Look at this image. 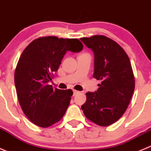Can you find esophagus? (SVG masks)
I'll list each match as a JSON object with an SVG mask.
<instances>
[{
	"label": "esophagus",
	"mask_w": 151,
	"mask_h": 151,
	"mask_svg": "<svg viewBox=\"0 0 151 151\" xmlns=\"http://www.w3.org/2000/svg\"><path fill=\"white\" fill-rule=\"evenodd\" d=\"M73 92H74V96H75L76 94H77V93H79L78 91H76V90H74V91H73Z\"/></svg>",
	"instance_id": "1"
}]
</instances>
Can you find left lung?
<instances>
[{
	"label": "left lung",
	"instance_id": "1",
	"mask_svg": "<svg viewBox=\"0 0 151 151\" xmlns=\"http://www.w3.org/2000/svg\"><path fill=\"white\" fill-rule=\"evenodd\" d=\"M94 55L93 77L101 80L95 92H87L82 105L86 118L100 126L116 122L125 112L135 88L131 64L124 49L103 35L83 37Z\"/></svg>",
	"mask_w": 151,
	"mask_h": 151
}]
</instances>
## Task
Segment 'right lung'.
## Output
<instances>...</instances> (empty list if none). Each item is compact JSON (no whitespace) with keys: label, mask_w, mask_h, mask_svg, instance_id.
<instances>
[{"label":"right lung","mask_w":151,"mask_h":151,"mask_svg":"<svg viewBox=\"0 0 151 151\" xmlns=\"http://www.w3.org/2000/svg\"><path fill=\"white\" fill-rule=\"evenodd\" d=\"M83 49L78 39L49 36L33 40L23 50L14 71V84L22 110L35 125L47 128L64 116L72 90H54L49 83L65 53Z\"/></svg>","instance_id":"right-lung-1"}]
</instances>
